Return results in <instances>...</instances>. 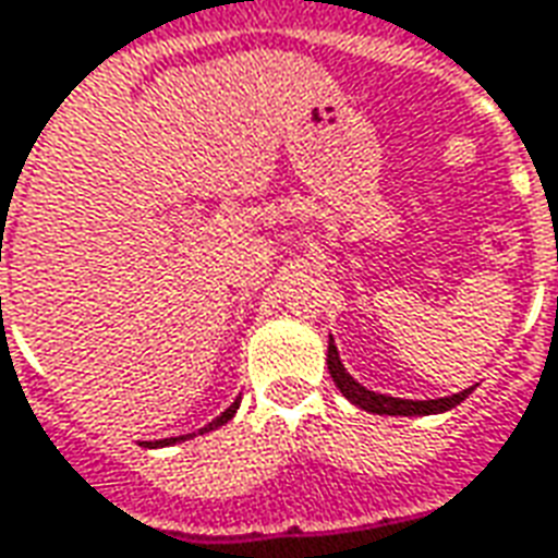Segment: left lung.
I'll return each mask as SVG.
<instances>
[{"mask_svg":"<svg viewBox=\"0 0 558 558\" xmlns=\"http://www.w3.org/2000/svg\"><path fill=\"white\" fill-rule=\"evenodd\" d=\"M327 366L336 388L342 390L354 407L375 412V415H437V412H449L458 403H464L468 393H473V388H468L458 390L452 397H437V400H400V397H388V393H375V390L363 388L357 378L348 375V369L342 366V357H339V348L332 344V336H329L327 348Z\"/></svg>","mask_w":558,"mask_h":558,"instance_id":"obj_1","label":"left lung"}]
</instances>
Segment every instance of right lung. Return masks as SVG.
I'll list each match as a JSON object with an SVG mask.
<instances>
[{"mask_svg": "<svg viewBox=\"0 0 558 558\" xmlns=\"http://www.w3.org/2000/svg\"><path fill=\"white\" fill-rule=\"evenodd\" d=\"M238 407H241V403H238V400H234V403H231L229 409H226V412H222V415H216L214 422L207 424V427H201V434H207V430H216V427H222V424L226 422H231V418H234V412H238ZM192 437V434H185V437H170V439H155V442H149L151 449H155V446H173V442H183V439H189Z\"/></svg>", "mask_w": 558, "mask_h": 558, "instance_id": "add662e5", "label": "right lung"}]
</instances>
